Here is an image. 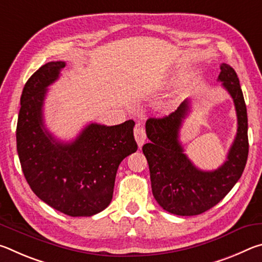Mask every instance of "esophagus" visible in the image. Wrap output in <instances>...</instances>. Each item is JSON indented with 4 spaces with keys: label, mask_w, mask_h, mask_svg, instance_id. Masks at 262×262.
Masks as SVG:
<instances>
[{
    "label": "esophagus",
    "mask_w": 262,
    "mask_h": 262,
    "mask_svg": "<svg viewBox=\"0 0 262 262\" xmlns=\"http://www.w3.org/2000/svg\"><path fill=\"white\" fill-rule=\"evenodd\" d=\"M134 135H135V140L137 142V144H139V148H141L143 143L147 140V134H145V129L143 128L142 125H136L135 127V130H134Z\"/></svg>",
    "instance_id": "obj_1"
}]
</instances>
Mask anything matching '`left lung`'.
Returning <instances> with one entry per match:
<instances>
[{
  "mask_svg": "<svg viewBox=\"0 0 262 262\" xmlns=\"http://www.w3.org/2000/svg\"><path fill=\"white\" fill-rule=\"evenodd\" d=\"M219 81L233 99L238 128L227 161L217 170H200L184 154L179 130L189 112L188 99L167 117L149 118L145 123L150 143L142 150L149 164L152 194L158 205L171 214L193 216L210 209L232 189L245 168L247 112L241 84L236 72L227 63L221 64Z\"/></svg>",
  "mask_w": 262,
  "mask_h": 262,
  "instance_id": "1",
  "label": "left lung"
}]
</instances>
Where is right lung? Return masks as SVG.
<instances>
[{"instance_id": "add662e5", "label": "right lung", "mask_w": 262, "mask_h": 262, "mask_svg": "<svg viewBox=\"0 0 262 262\" xmlns=\"http://www.w3.org/2000/svg\"><path fill=\"white\" fill-rule=\"evenodd\" d=\"M63 61L41 66L20 97L16 140L21 170L31 189L66 215L92 216L112 201L115 176L123 158L137 150L133 120L117 126L90 123L70 143L55 140L43 125L47 88Z\"/></svg>"}]
</instances>
